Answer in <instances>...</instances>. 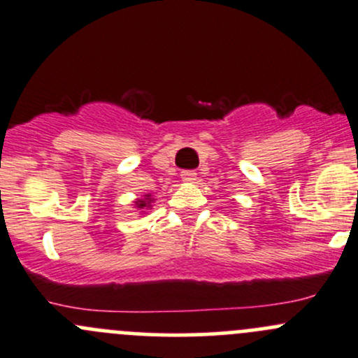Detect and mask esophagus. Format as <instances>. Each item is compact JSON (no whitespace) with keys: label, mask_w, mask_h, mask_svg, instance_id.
Instances as JSON below:
<instances>
[{"label":"esophagus","mask_w":358,"mask_h":358,"mask_svg":"<svg viewBox=\"0 0 358 358\" xmlns=\"http://www.w3.org/2000/svg\"><path fill=\"white\" fill-rule=\"evenodd\" d=\"M182 180L183 182H189V183L196 182L197 173L196 171H182Z\"/></svg>","instance_id":"esophagus-1"}]
</instances>
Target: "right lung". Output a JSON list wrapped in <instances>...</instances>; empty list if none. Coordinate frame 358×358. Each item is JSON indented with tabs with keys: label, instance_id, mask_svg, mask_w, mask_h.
Wrapping results in <instances>:
<instances>
[{
	"label": "right lung",
	"instance_id": "obj_1",
	"mask_svg": "<svg viewBox=\"0 0 358 358\" xmlns=\"http://www.w3.org/2000/svg\"><path fill=\"white\" fill-rule=\"evenodd\" d=\"M154 201H156V199H154L150 194H145V196L140 197V199H135V204H133V206H135L136 209H142L140 213H143L145 209H152V202Z\"/></svg>",
	"mask_w": 358,
	"mask_h": 358
}]
</instances>
